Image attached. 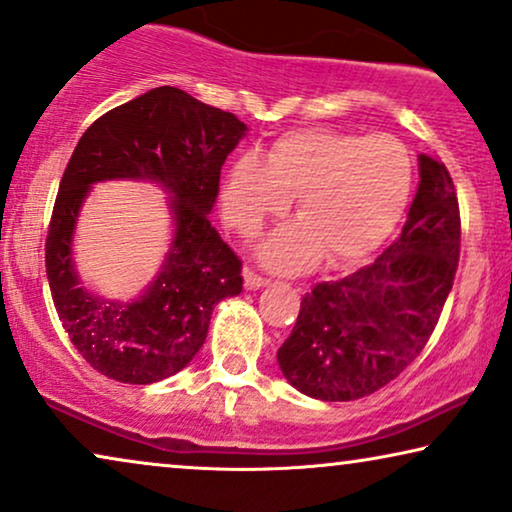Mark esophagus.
Instances as JSON below:
<instances>
[{
    "label": "esophagus",
    "mask_w": 512,
    "mask_h": 512,
    "mask_svg": "<svg viewBox=\"0 0 512 512\" xmlns=\"http://www.w3.org/2000/svg\"><path fill=\"white\" fill-rule=\"evenodd\" d=\"M243 283H245V290H260V288H267V285H269L267 278L257 276L255 271H250V269L243 271Z\"/></svg>",
    "instance_id": "esophagus-1"
}]
</instances>
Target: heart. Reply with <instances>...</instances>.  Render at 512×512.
Returning a JSON list of instances; mask_svg holds the SVG:
<instances>
[{"mask_svg":"<svg viewBox=\"0 0 512 512\" xmlns=\"http://www.w3.org/2000/svg\"><path fill=\"white\" fill-rule=\"evenodd\" d=\"M412 192V156L388 133L332 128L288 131L267 152H245L222 185V213L238 234L255 236L295 196L297 220L264 238L257 257L281 274L306 271L325 255L332 267L372 255L403 217Z\"/></svg>","mask_w":512,"mask_h":512,"instance_id":"heart-1","label":"heart"}]
</instances>
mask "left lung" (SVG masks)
<instances>
[{"label": "left lung", "instance_id": "8db88e82", "mask_svg": "<svg viewBox=\"0 0 512 512\" xmlns=\"http://www.w3.org/2000/svg\"><path fill=\"white\" fill-rule=\"evenodd\" d=\"M461 220L452 177L419 154V187L400 236L370 267L318 283L278 349L292 388L327 403L365 398L424 349L452 290Z\"/></svg>", "mask_w": 512, "mask_h": 512}]
</instances>
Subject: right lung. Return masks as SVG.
<instances>
[{
  "mask_svg": "<svg viewBox=\"0 0 512 512\" xmlns=\"http://www.w3.org/2000/svg\"><path fill=\"white\" fill-rule=\"evenodd\" d=\"M248 126L175 86L109 109L81 135L46 238V278L74 349L121 384H154L192 363L222 299L241 295V260L210 224L220 173ZM149 181L169 196L174 229L160 271L133 300L102 298L80 281L73 236L100 181Z\"/></svg>",
  "mask_w": 512,
  "mask_h": 512,
  "instance_id": "1",
  "label": "right lung"
}]
</instances>
